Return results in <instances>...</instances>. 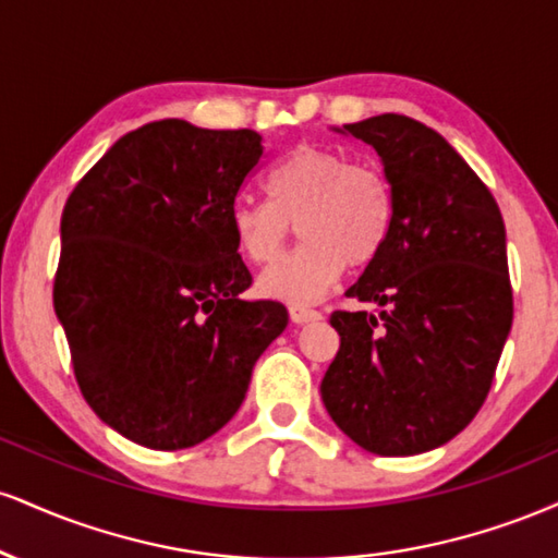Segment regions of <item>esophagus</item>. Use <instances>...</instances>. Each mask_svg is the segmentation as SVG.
I'll return each mask as SVG.
<instances>
[{"mask_svg": "<svg viewBox=\"0 0 558 558\" xmlns=\"http://www.w3.org/2000/svg\"><path fill=\"white\" fill-rule=\"evenodd\" d=\"M288 315H291V319L296 325L315 323V319L323 317L317 310H310V306H304V304H291V306H288Z\"/></svg>", "mask_w": 558, "mask_h": 558, "instance_id": "obj_1", "label": "esophagus"}]
</instances>
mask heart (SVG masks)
I'll list each match as a JSON object with an SVG mask.
<instances>
[{"label":"heart","mask_w":558,"mask_h":558,"mask_svg":"<svg viewBox=\"0 0 558 558\" xmlns=\"http://www.w3.org/2000/svg\"><path fill=\"white\" fill-rule=\"evenodd\" d=\"M270 198L239 196L230 233L254 265L280 252L291 222L304 241L259 275V291L280 301H317L343 267H364L386 248L393 191L377 165L351 162L343 149L299 144L265 178Z\"/></svg>","instance_id":"obj_1"}]
</instances>
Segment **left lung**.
Segmentation results:
<instances>
[{
	"mask_svg": "<svg viewBox=\"0 0 558 558\" xmlns=\"http://www.w3.org/2000/svg\"><path fill=\"white\" fill-rule=\"evenodd\" d=\"M338 133L383 159L393 228L345 291L383 312H332L341 349L319 393L364 451L414 457L462 433L490 390L514 317L504 217L433 128L388 112Z\"/></svg>",
	"mask_w": 558,
	"mask_h": 558,
	"instance_id": "left-lung-1",
	"label": "left lung"
}]
</instances>
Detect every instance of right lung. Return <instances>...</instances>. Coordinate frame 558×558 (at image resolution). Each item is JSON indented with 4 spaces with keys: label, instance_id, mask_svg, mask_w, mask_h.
Instances as JSON below:
<instances>
[{
    "label": "right lung",
    "instance_id": "1",
    "mask_svg": "<svg viewBox=\"0 0 558 558\" xmlns=\"http://www.w3.org/2000/svg\"><path fill=\"white\" fill-rule=\"evenodd\" d=\"M257 131L157 120L114 141L62 209L54 312L96 417L155 451L191 448L239 412L288 325L252 286L230 207L259 165Z\"/></svg>",
    "mask_w": 558,
    "mask_h": 558
}]
</instances>
